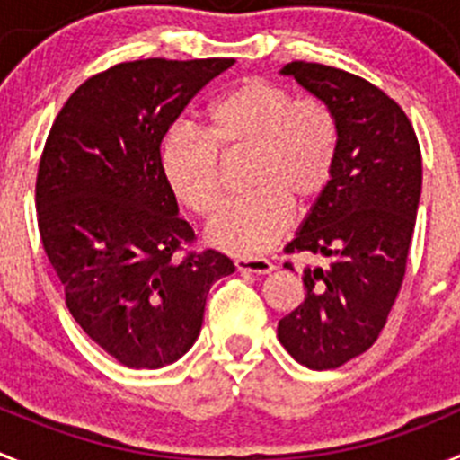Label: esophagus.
<instances>
[{"mask_svg": "<svg viewBox=\"0 0 460 460\" xmlns=\"http://www.w3.org/2000/svg\"><path fill=\"white\" fill-rule=\"evenodd\" d=\"M235 267L240 271H252V274H270L274 270L267 258H235Z\"/></svg>", "mask_w": 460, "mask_h": 460, "instance_id": "esophagus-1", "label": "esophagus"}]
</instances>
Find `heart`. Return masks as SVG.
Wrapping results in <instances>:
<instances>
[{"mask_svg": "<svg viewBox=\"0 0 460 460\" xmlns=\"http://www.w3.org/2000/svg\"><path fill=\"white\" fill-rule=\"evenodd\" d=\"M341 128L319 96H294L285 84L244 78L204 111V135L175 126L159 162L166 184L193 216L222 202V159L249 155L247 195L226 204L208 225V243L243 258L261 256L292 226L294 204L316 202L339 162Z\"/></svg>", "mask_w": 460, "mask_h": 460, "instance_id": "obj_1", "label": "heart"}]
</instances>
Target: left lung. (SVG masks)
I'll return each instance as SVG.
<instances>
[{"label": "left lung", "mask_w": 460, "mask_h": 460, "mask_svg": "<svg viewBox=\"0 0 460 460\" xmlns=\"http://www.w3.org/2000/svg\"><path fill=\"white\" fill-rule=\"evenodd\" d=\"M283 74L323 98L341 128L332 181L285 247L323 253L330 265L303 271L305 298L279 321L285 350L328 371L371 349L389 319L407 271L422 157L402 107L368 80L301 60Z\"/></svg>", "instance_id": "1"}]
</instances>
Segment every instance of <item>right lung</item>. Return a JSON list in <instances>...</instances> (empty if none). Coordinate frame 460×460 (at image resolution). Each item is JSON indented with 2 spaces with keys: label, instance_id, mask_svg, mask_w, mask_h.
<instances>
[{
  "label": "right lung",
  "instance_id": "add662e5",
  "mask_svg": "<svg viewBox=\"0 0 460 460\" xmlns=\"http://www.w3.org/2000/svg\"><path fill=\"white\" fill-rule=\"evenodd\" d=\"M231 58L114 65L84 80L53 121L35 180L42 247L66 307L128 368H162L198 339L211 285L234 274L193 226L159 162L162 139Z\"/></svg>",
  "mask_w": 460,
  "mask_h": 460
}]
</instances>
